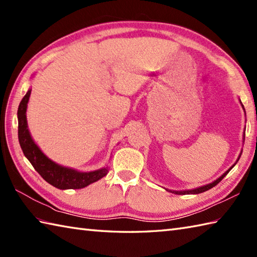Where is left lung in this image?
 Returning a JSON list of instances; mask_svg holds the SVG:
<instances>
[{"instance_id": "left-lung-1", "label": "left lung", "mask_w": 257, "mask_h": 257, "mask_svg": "<svg viewBox=\"0 0 257 257\" xmlns=\"http://www.w3.org/2000/svg\"><path fill=\"white\" fill-rule=\"evenodd\" d=\"M242 107H243V109H244V106L242 105ZM241 157V156H239ZM239 159V158H238ZM238 159H237V161H238ZM235 166V165H233L230 169H228V170L226 171V172H224L222 174V176L219 178V179H216L215 181H213L212 183H209V184H206V185H203V187H200V188H196V189H192V190H185V191H171V190H168L169 192H172V193H174V194H198V193H202V192H205V191H207V190H210V189H212L213 187H215V185L219 183V182H221V180L224 178L226 174L231 171V169Z\"/></svg>"}]
</instances>
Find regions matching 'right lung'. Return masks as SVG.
<instances>
[{"label": "right lung", "instance_id": "add662e5", "mask_svg": "<svg viewBox=\"0 0 257 257\" xmlns=\"http://www.w3.org/2000/svg\"><path fill=\"white\" fill-rule=\"evenodd\" d=\"M32 89H29L26 95L21 100L18 119H19V141L24 156L29 159L35 170L41 174V177L53 187L61 190L66 189H83L90 183H94L103 178L108 172V169L102 168L99 170L80 172L72 168L63 167L58 163L52 161L43 154L38 148L27 128L26 109Z\"/></svg>", "mask_w": 257, "mask_h": 257}]
</instances>
